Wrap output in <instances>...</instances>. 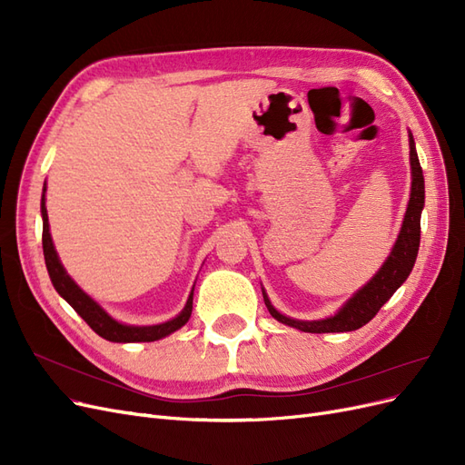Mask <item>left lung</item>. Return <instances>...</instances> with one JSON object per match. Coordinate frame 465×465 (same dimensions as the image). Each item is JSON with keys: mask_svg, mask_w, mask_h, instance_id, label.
Instances as JSON below:
<instances>
[{"mask_svg": "<svg viewBox=\"0 0 465 465\" xmlns=\"http://www.w3.org/2000/svg\"><path fill=\"white\" fill-rule=\"evenodd\" d=\"M410 159H411V198L410 205L405 211V219L401 224L400 236L393 246L391 254L380 267V272L364 285L359 292L351 297L340 312L326 320L318 322H302V320H292L283 314H279L272 306L270 299L265 297L263 301L270 314L281 322L287 323L291 328H297L301 331L308 333H337V331H353L362 328L364 323H369L380 308H382L393 292L400 289L403 281L410 277L413 263L417 260L419 242H420V211L425 205V178H423V168L419 164V157L415 151L413 135L410 134Z\"/></svg>", "mask_w": 465, "mask_h": 465, "instance_id": "8db88e82", "label": "left lung"}]
</instances>
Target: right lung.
Returning <instances> with one entry per match:
<instances>
[{
    "label": "right lung",
    "instance_id": "add662e5",
    "mask_svg": "<svg viewBox=\"0 0 465 465\" xmlns=\"http://www.w3.org/2000/svg\"><path fill=\"white\" fill-rule=\"evenodd\" d=\"M46 192V186H45ZM42 248H45V260L48 273L52 279L54 289L58 291L62 297L74 306V311L89 323V328L98 333L108 341L114 343H135V341H157L161 337H166L168 333H173L180 330L192 316V301H193V292H190V299L176 318L171 322L159 323V326H125V323L116 322L114 318H110L101 306H98L89 294L83 292L75 283L74 279L69 277L64 270V265L58 260V254H55L54 244H52V236H50V224H48V213H46V205H45V195H42Z\"/></svg>",
    "mask_w": 465,
    "mask_h": 465
}]
</instances>
